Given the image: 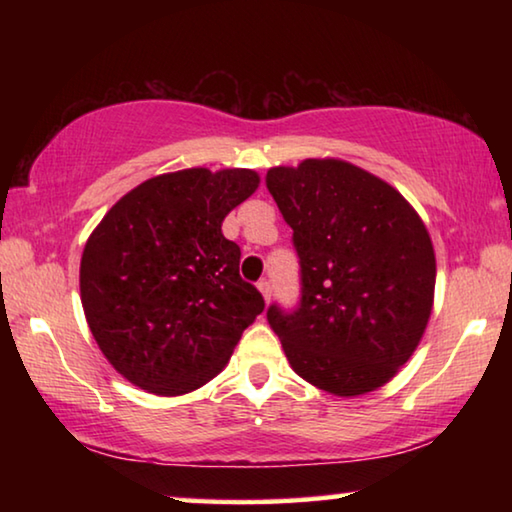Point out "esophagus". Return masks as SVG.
<instances>
[{
  "label": "esophagus",
  "mask_w": 512,
  "mask_h": 512,
  "mask_svg": "<svg viewBox=\"0 0 512 512\" xmlns=\"http://www.w3.org/2000/svg\"><path fill=\"white\" fill-rule=\"evenodd\" d=\"M257 289L262 291V296H264L266 302L271 300V282H268V280H259V282H257Z\"/></svg>",
  "instance_id": "esophagus-1"
}]
</instances>
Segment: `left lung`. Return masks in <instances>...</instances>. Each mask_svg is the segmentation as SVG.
<instances>
[{
  "label": "left lung",
  "mask_w": 512,
  "mask_h": 512,
  "mask_svg": "<svg viewBox=\"0 0 512 512\" xmlns=\"http://www.w3.org/2000/svg\"><path fill=\"white\" fill-rule=\"evenodd\" d=\"M266 187L300 259L298 307L266 311L291 368L339 397L384 386L433 307L436 255L418 212L381 178L332 158L268 169Z\"/></svg>",
  "instance_id": "obj_1"
}]
</instances>
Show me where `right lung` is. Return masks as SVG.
<instances>
[{"instance_id":"add662e5","label":"right lung","mask_w":512,"mask_h":512,"mask_svg":"<svg viewBox=\"0 0 512 512\" xmlns=\"http://www.w3.org/2000/svg\"><path fill=\"white\" fill-rule=\"evenodd\" d=\"M250 169L162 173L110 207L81 257V302L119 375L173 397L219 375L264 298L241 280L221 223L255 192Z\"/></svg>"}]
</instances>
